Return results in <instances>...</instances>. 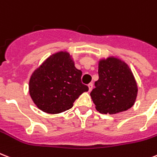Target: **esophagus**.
<instances>
[{"mask_svg": "<svg viewBox=\"0 0 157 157\" xmlns=\"http://www.w3.org/2000/svg\"><path fill=\"white\" fill-rule=\"evenodd\" d=\"M93 86H94V85H93V84H92V83H90V84H89V85H88V87H89V90H90V91H91V90H93Z\"/></svg>", "mask_w": 157, "mask_h": 157, "instance_id": "34e87169", "label": "esophagus"}]
</instances>
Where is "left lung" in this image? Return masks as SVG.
I'll list each match as a JSON object with an SVG mask.
<instances>
[{
  "label": "left lung",
  "instance_id": "left-lung-1",
  "mask_svg": "<svg viewBox=\"0 0 157 157\" xmlns=\"http://www.w3.org/2000/svg\"><path fill=\"white\" fill-rule=\"evenodd\" d=\"M98 76L90 93L98 111L114 114L133 106L138 87L132 70L124 61L114 56L101 59Z\"/></svg>",
  "mask_w": 157,
  "mask_h": 157
}]
</instances>
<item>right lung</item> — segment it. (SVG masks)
I'll list each match as a JSON object with an SVG mask.
<instances>
[{"label": "right lung", "instance_id": "obj_1", "mask_svg": "<svg viewBox=\"0 0 157 157\" xmlns=\"http://www.w3.org/2000/svg\"><path fill=\"white\" fill-rule=\"evenodd\" d=\"M81 75L68 52H57L32 73L29 82L30 97L43 112L62 113L71 109L76 99L89 90L81 83Z\"/></svg>", "mask_w": 157, "mask_h": 157}]
</instances>
